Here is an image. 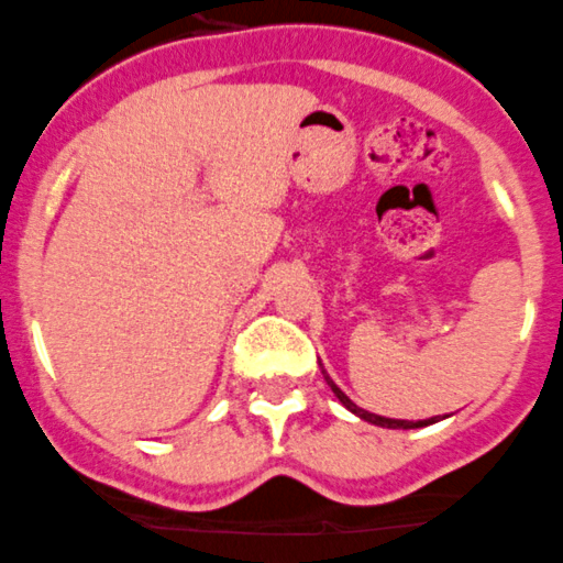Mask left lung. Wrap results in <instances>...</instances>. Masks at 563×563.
<instances>
[{
	"mask_svg": "<svg viewBox=\"0 0 563 563\" xmlns=\"http://www.w3.org/2000/svg\"><path fill=\"white\" fill-rule=\"evenodd\" d=\"M323 379H327V385H329V388H332V394L338 396V399H340V405H343L345 410H349V412H354V416H357V419L368 421V424H376V427H388V430H416V427H430V424H435V421H441V416H432V419H424V421L385 419V416H376V412H368V410H363V407H357V405H354V401L349 399V396H345L343 390H340L338 385L332 383V376H329L327 371H323ZM443 419H446V416H443Z\"/></svg>",
	"mask_w": 563,
	"mask_h": 563,
	"instance_id": "left-lung-1",
	"label": "left lung"
}]
</instances>
